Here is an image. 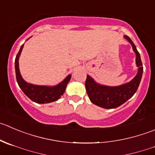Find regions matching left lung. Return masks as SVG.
Here are the masks:
<instances>
[{
    "label": "left lung",
    "instance_id": "left-lung-1",
    "mask_svg": "<svg viewBox=\"0 0 155 155\" xmlns=\"http://www.w3.org/2000/svg\"><path fill=\"white\" fill-rule=\"evenodd\" d=\"M124 37L131 44L133 51L136 54V64L138 67V72L136 76L131 81L123 85L108 86L97 83L89 75H87L85 88L90 101L94 104L105 109L118 107L131 98L137 91L142 79L143 67L140 54L130 38L127 35H124Z\"/></svg>",
    "mask_w": 155,
    "mask_h": 155
}]
</instances>
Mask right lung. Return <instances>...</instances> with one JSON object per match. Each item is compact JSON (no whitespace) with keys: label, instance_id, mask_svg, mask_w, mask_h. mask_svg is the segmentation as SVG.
<instances>
[{"label":"right lung","instance_id":"add662e5","mask_svg":"<svg viewBox=\"0 0 155 155\" xmlns=\"http://www.w3.org/2000/svg\"><path fill=\"white\" fill-rule=\"evenodd\" d=\"M27 40H28V38ZM24 44L21 46L19 52L15 59V70L16 77L19 88L24 94L31 99L32 101L38 104H48L58 101L63 95L67 88V84L70 82L71 75H68L62 82L56 85H38L28 83L25 82L21 76L19 67V58L23 48Z\"/></svg>","mask_w":155,"mask_h":155}]
</instances>
